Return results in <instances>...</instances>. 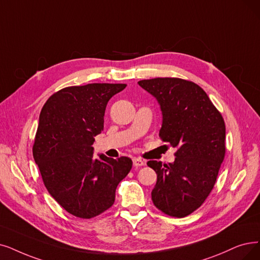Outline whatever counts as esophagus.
Returning a JSON list of instances; mask_svg holds the SVG:
<instances>
[{
    "mask_svg": "<svg viewBox=\"0 0 260 260\" xmlns=\"http://www.w3.org/2000/svg\"><path fill=\"white\" fill-rule=\"evenodd\" d=\"M133 165L136 166V168H140V166L145 165V162L140 158H134L133 159Z\"/></svg>",
    "mask_w": 260,
    "mask_h": 260,
    "instance_id": "esophagus-1",
    "label": "esophagus"
}]
</instances>
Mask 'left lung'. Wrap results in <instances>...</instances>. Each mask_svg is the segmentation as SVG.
I'll list each match as a JSON object with an SVG mask.
<instances>
[{
  "mask_svg": "<svg viewBox=\"0 0 260 260\" xmlns=\"http://www.w3.org/2000/svg\"><path fill=\"white\" fill-rule=\"evenodd\" d=\"M139 85L160 103V139L177 147L174 163L147 162L157 174L151 200L164 214L184 217L200 208L213 189L226 152L224 119L194 82L154 78Z\"/></svg>",
  "mask_w": 260,
  "mask_h": 260,
  "instance_id": "obj_1",
  "label": "left lung"
}]
</instances>
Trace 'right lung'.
Listing matches in <instances>:
<instances>
[{
	"label": "right lung",
	"mask_w": 260,
	"mask_h": 260,
	"mask_svg": "<svg viewBox=\"0 0 260 260\" xmlns=\"http://www.w3.org/2000/svg\"><path fill=\"white\" fill-rule=\"evenodd\" d=\"M127 84L91 83L52 95L41 109L33 155L50 195L70 214L92 219L115 201L118 183L132 168L128 157L92 155L108 101Z\"/></svg>",
	"instance_id": "right-lung-1"
}]
</instances>
